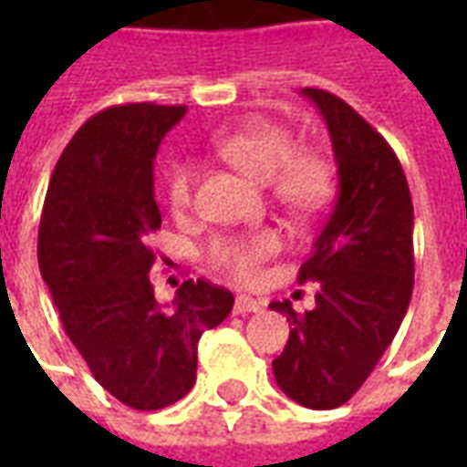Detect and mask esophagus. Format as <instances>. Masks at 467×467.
Segmentation results:
<instances>
[{"label":"esophagus","instance_id":"esophagus-1","mask_svg":"<svg viewBox=\"0 0 467 467\" xmlns=\"http://www.w3.org/2000/svg\"><path fill=\"white\" fill-rule=\"evenodd\" d=\"M234 313L244 315V313H260V303L253 300V297H247V295H240L237 300H234Z\"/></svg>","mask_w":467,"mask_h":467}]
</instances>
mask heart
<instances>
[{"label":"heart","mask_w":467,"mask_h":467,"mask_svg":"<svg viewBox=\"0 0 467 467\" xmlns=\"http://www.w3.org/2000/svg\"><path fill=\"white\" fill-rule=\"evenodd\" d=\"M224 162L257 182H270L275 197L293 213H313L333 190V164L315 150H295L293 134L280 124L250 117L214 140ZM194 170L174 162L164 177V197L174 214L192 207ZM280 234L263 227L244 234H217L204 247V260L237 283H253L263 265L280 250Z\"/></svg>","instance_id":"heart-1"}]
</instances>
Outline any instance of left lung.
<instances>
[{
  "label": "left lung",
  "instance_id": "obj_1",
  "mask_svg": "<svg viewBox=\"0 0 467 467\" xmlns=\"http://www.w3.org/2000/svg\"><path fill=\"white\" fill-rule=\"evenodd\" d=\"M333 140L340 192L297 280L317 283L315 307L287 315L290 340L273 360L287 398L313 410L350 400L408 313L412 295V200L400 160L348 102L305 87Z\"/></svg>",
  "mask_w": 467,
  "mask_h": 467
}]
</instances>
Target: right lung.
Segmentation results:
<instances>
[{
  "instance_id": "add662e5",
  "label": "right lung",
  "mask_w": 467,
  "mask_h": 467,
  "mask_svg": "<svg viewBox=\"0 0 467 467\" xmlns=\"http://www.w3.org/2000/svg\"><path fill=\"white\" fill-rule=\"evenodd\" d=\"M187 107H107L89 117L57 162L39 223V270L65 333L95 380L134 410H160L192 390L197 343L230 315V290L180 285L172 305L154 300L150 237L154 154Z\"/></svg>"
}]
</instances>
